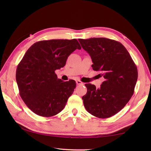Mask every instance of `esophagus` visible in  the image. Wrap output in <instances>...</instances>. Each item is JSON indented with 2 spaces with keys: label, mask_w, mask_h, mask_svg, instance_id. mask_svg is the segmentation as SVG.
<instances>
[{
  "label": "esophagus",
  "mask_w": 151,
  "mask_h": 151,
  "mask_svg": "<svg viewBox=\"0 0 151 151\" xmlns=\"http://www.w3.org/2000/svg\"><path fill=\"white\" fill-rule=\"evenodd\" d=\"M76 84H78V85H83V83L81 81H76Z\"/></svg>",
  "instance_id": "obj_1"
}]
</instances>
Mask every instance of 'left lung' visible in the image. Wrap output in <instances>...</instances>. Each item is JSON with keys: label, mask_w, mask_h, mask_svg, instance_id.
I'll return each mask as SVG.
<instances>
[{"label": "left lung", "mask_w": 151, "mask_h": 151, "mask_svg": "<svg viewBox=\"0 0 151 151\" xmlns=\"http://www.w3.org/2000/svg\"><path fill=\"white\" fill-rule=\"evenodd\" d=\"M78 41L91 56L93 69L100 71L104 78L99 88L85 84L88 91L82 97L84 107L97 117H110L132 97L137 80V67L126 48L117 41L104 37Z\"/></svg>", "instance_id": "8db88e82"}]
</instances>
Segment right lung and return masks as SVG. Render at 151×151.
I'll return each mask as SVG.
<instances>
[{
    "mask_svg": "<svg viewBox=\"0 0 151 151\" xmlns=\"http://www.w3.org/2000/svg\"><path fill=\"white\" fill-rule=\"evenodd\" d=\"M76 49L81 47L73 39L37 41L27 50L17 65L16 81L21 99L34 113L51 117L65 107L76 82L58 79L55 70L65 66Z\"/></svg>",
    "mask_w": 151,
    "mask_h": 151,
    "instance_id": "add662e5",
    "label": "right lung"
}]
</instances>
